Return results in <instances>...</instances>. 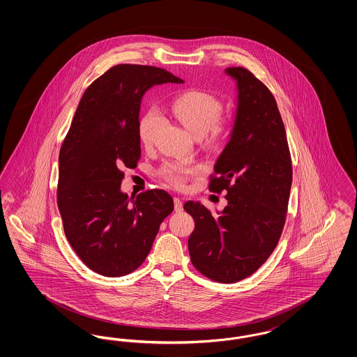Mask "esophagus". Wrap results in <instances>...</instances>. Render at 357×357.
Masks as SVG:
<instances>
[{
    "label": "esophagus",
    "instance_id": "34e87169",
    "mask_svg": "<svg viewBox=\"0 0 357 357\" xmlns=\"http://www.w3.org/2000/svg\"><path fill=\"white\" fill-rule=\"evenodd\" d=\"M174 208L176 213H181L183 210V202L179 198H174Z\"/></svg>",
    "mask_w": 357,
    "mask_h": 357
}]
</instances>
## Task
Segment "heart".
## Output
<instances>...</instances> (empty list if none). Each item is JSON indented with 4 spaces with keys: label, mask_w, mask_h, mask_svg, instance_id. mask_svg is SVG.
I'll return each mask as SVG.
<instances>
[{
    "label": "heart",
    "mask_w": 357,
    "mask_h": 357,
    "mask_svg": "<svg viewBox=\"0 0 357 357\" xmlns=\"http://www.w3.org/2000/svg\"><path fill=\"white\" fill-rule=\"evenodd\" d=\"M171 111L187 130L197 137L206 135L211 142L220 140L225 131V123L220 120L222 104L215 96L208 92L191 89L178 95L171 102ZM160 124V115L156 109H149L139 121L137 132L140 142L150 147L153 143L155 132ZM199 171L195 166L185 165L181 162L167 163L162 171V176L174 187L185 186L188 178L194 176Z\"/></svg>",
    "instance_id": "b5f03b06"
}]
</instances>
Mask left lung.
<instances>
[{"instance_id": "8db88e82", "label": "left lung", "mask_w": 357, "mask_h": 357, "mask_svg": "<svg viewBox=\"0 0 357 357\" xmlns=\"http://www.w3.org/2000/svg\"><path fill=\"white\" fill-rule=\"evenodd\" d=\"M237 82V114L208 190L227 191V206L213 215L201 202L183 206L194 218L188 253L204 277L231 284L252 275L281 237L291 187L285 126L269 88L243 67L225 70Z\"/></svg>"}]
</instances>
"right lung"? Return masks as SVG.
Returning <instances> with one entry per match:
<instances>
[{"label":"right lung","instance_id":"right-lung-1","mask_svg":"<svg viewBox=\"0 0 357 357\" xmlns=\"http://www.w3.org/2000/svg\"><path fill=\"white\" fill-rule=\"evenodd\" d=\"M183 83L166 69L119 64L85 89L59 155L57 206L64 233L85 265L105 277L134 272L150 253L174 202L153 188L128 198L123 169L140 159L139 112L155 84Z\"/></svg>","mask_w":357,"mask_h":357}]
</instances>
